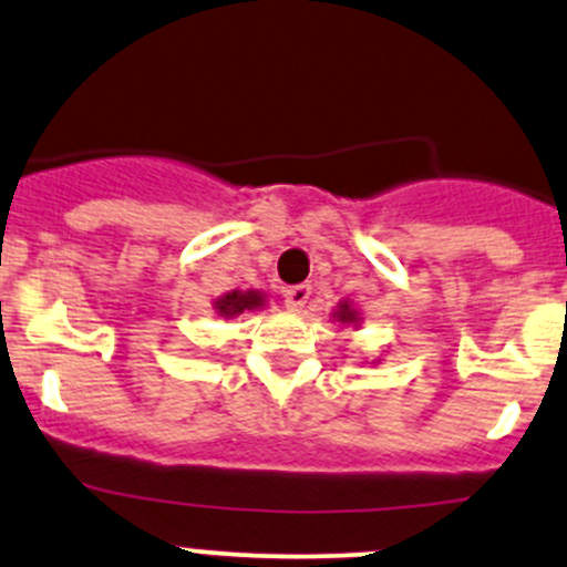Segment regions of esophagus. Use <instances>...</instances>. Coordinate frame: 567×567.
<instances>
[{
    "instance_id": "1",
    "label": "esophagus",
    "mask_w": 567,
    "mask_h": 567,
    "mask_svg": "<svg viewBox=\"0 0 567 567\" xmlns=\"http://www.w3.org/2000/svg\"><path fill=\"white\" fill-rule=\"evenodd\" d=\"M310 284H297V286H289V289H284V302L289 310H302L308 306L310 300Z\"/></svg>"
}]
</instances>
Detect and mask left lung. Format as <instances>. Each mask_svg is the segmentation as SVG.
<instances>
[{"label": "left lung", "mask_w": 567, "mask_h": 567, "mask_svg": "<svg viewBox=\"0 0 567 567\" xmlns=\"http://www.w3.org/2000/svg\"><path fill=\"white\" fill-rule=\"evenodd\" d=\"M338 319H340V321H354V310H351L349 306H340Z\"/></svg>", "instance_id": "obj_1"}]
</instances>
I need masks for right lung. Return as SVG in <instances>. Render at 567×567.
<instances>
[{"mask_svg":"<svg viewBox=\"0 0 567 567\" xmlns=\"http://www.w3.org/2000/svg\"><path fill=\"white\" fill-rule=\"evenodd\" d=\"M257 306H261V297L257 295V291H233V295L221 297V300L216 302L218 313L227 316V319L229 316H237V313H243V310H251Z\"/></svg>","mask_w":567,"mask_h":567,"instance_id":"1","label":"right lung"}]
</instances>
